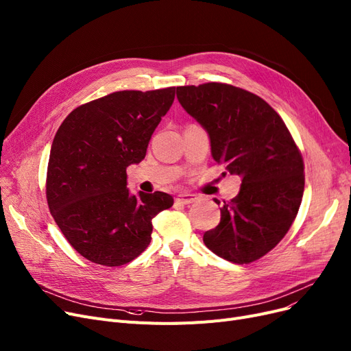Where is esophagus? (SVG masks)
<instances>
[{
    "mask_svg": "<svg viewBox=\"0 0 351 351\" xmlns=\"http://www.w3.org/2000/svg\"><path fill=\"white\" fill-rule=\"evenodd\" d=\"M196 199H197V196H196V195H193V193H188V192L179 193V195L176 196V202H179V204H184V205L193 204Z\"/></svg>",
    "mask_w": 351,
    "mask_h": 351,
    "instance_id": "obj_1",
    "label": "esophagus"
}]
</instances>
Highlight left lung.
I'll return each instance as SVG.
<instances>
[{"instance_id":"1","label":"left lung","mask_w":351,"mask_h":351,"mask_svg":"<svg viewBox=\"0 0 351 351\" xmlns=\"http://www.w3.org/2000/svg\"><path fill=\"white\" fill-rule=\"evenodd\" d=\"M182 108L208 133L213 160L241 178L221 206L205 245L235 264L269 252L294 222L304 192V163L280 114L247 90L222 83L176 87ZM219 204V202H218Z\"/></svg>"}]
</instances>
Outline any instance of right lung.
I'll list each match as a JSON object with an SVG mask.
<instances>
[{
    "instance_id": "1",
    "label": "right lung",
    "mask_w": 351,
    "mask_h": 351,
    "mask_svg": "<svg viewBox=\"0 0 351 351\" xmlns=\"http://www.w3.org/2000/svg\"><path fill=\"white\" fill-rule=\"evenodd\" d=\"M173 99L175 87L116 91L79 106L58 128L45 193L56 223L88 261L130 263L150 243L152 219L173 205L165 192L132 195L126 175L145 159Z\"/></svg>"
}]
</instances>
